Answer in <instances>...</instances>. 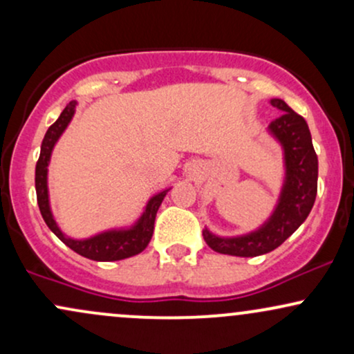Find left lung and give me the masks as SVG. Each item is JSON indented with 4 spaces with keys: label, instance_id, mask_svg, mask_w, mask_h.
Wrapping results in <instances>:
<instances>
[{
    "label": "left lung",
    "instance_id": "obj_1",
    "mask_svg": "<svg viewBox=\"0 0 354 354\" xmlns=\"http://www.w3.org/2000/svg\"><path fill=\"white\" fill-rule=\"evenodd\" d=\"M274 108L284 111L271 121L270 131L284 149L286 176L274 213L258 231L238 238H219L203 231L206 245L221 254L251 258L270 253L283 245L308 218L318 191V156L313 148L306 121L283 100H271Z\"/></svg>",
    "mask_w": 354,
    "mask_h": 354
}]
</instances>
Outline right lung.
Returning a JSON list of instances; mask_svg holds the SVG:
<instances>
[{
	"instance_id": "obj_1",
	"label": "right lung",
	"mask_w": 354,
	"mask_h": 354,
	"mask_svg": "<svg viewBox=\"0 0 354 354\" xmlns=\"http://www.w3.org/2000/svg\"><path fill=\"white\" fill-rule=\"evenodd\" d=\"M76 101H70L66 108L63 109L58 120L48 128L46 135L43 138L41 153H39V160L36 163L35 173V186H36V198H38V206L41 211V216L44 223L48 225L53 233L58 236L61 241L68 248H71L75 253L88 259H95V261H118V259L129 258L135 256L148 246L151 241L153 230H154V219H156L158 208H160L161 201L168 193V189L161 191V193L154 194L151 200L146 205L143 216L138 219L135 226L129 230H113L104 231V233L96 234V236L88 239H71L64 236L61 230L56 225L55 218L50 209V200H48V163H50L51 151L55 148L58 138L63 135L66 126L70 124L73 115H75Z\"/></svg>"
}]
</instances>
